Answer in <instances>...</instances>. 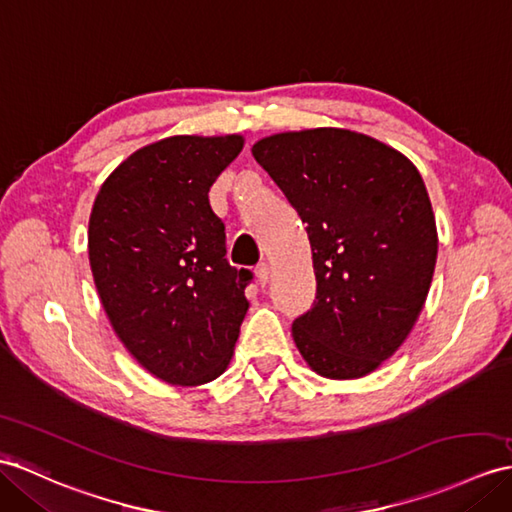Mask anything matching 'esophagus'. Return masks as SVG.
<instances>
[{
  "label": "esophagus",
  "mask_w": 512,
  "mask_h": 512,
  "mask_svg": "<svg viewBox=\"0 0 512 512\" xmlns=\"http://www.w3.org/2000/svg\"><path fill=\"white\" fill-rule=\"evenodd\" d=\"M255 275H257V281H259L261 285L268 283V279H270V266L266 264V261H261V264H257Z\"/></svg>",
  "instance_id": "obj_1"
}]
</instances>
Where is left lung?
<instances>
[{
	"instance_id": "8db88e82",
	"label": "left lung",
	"mask_w": 512,
	"mask_h": 512,
	"mask_svg": "<svg viewBox=\"0 0 512 512\" xmlns=\"http://www.w3.org/2000/svg\"><path fill=\"white\" fill-rule=\"evenodd\" d=\"M253 157L312 244L316 301L292 323L296 347L323 377L368 375L408 338L434 275L436 222L419 170L344 128L272 135Z\"/></svg>"
}]
</instances>
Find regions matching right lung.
<instances>
[{
	"mask_svg": "<svg viewBox=\"0 0 512 512\" xmlns=\"http://www.w3.org/2000/svg\"><path fill=\"white\" fill-rule=\"evenodd\" d=\"M244 139L176 135L137 150L93 202L89 261L115 334L168 384L224 373L248 310V268L229 264L209 187Z\"/></svg>",
	"mask_w": 512,
	"mask_h": 512,
	"instance_id": "add662e5",
	"label": "right lung"
}]
</instances>
